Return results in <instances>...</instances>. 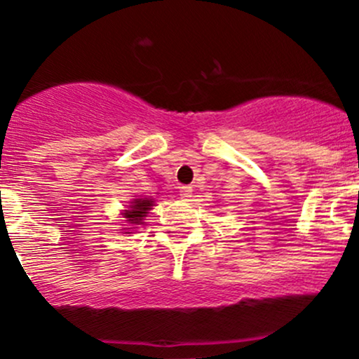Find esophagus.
Wrapping results in <instances>:
<instances>
[{
	"label": "esophagus",
	"instance_id": "34e87169",
	"mask_svg": "<svg viewBox=\"0 0 359 359\" xmlns=\"http://www.w3.org/2000/svg\"><path fill=\"white\" fill-rule=\"evenodd\" d=\"M180 189V198H184V199H189V198H192V187L191 186H180L179 187Z\"/></svg>",
	"mask_w": 359,
	"mask_h": 359
}]
</instances>
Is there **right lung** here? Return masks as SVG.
Listing matches in <instances>:
<instances>
[{
  "label": "right lung",
  "mask_w": 359,
  "mask_h": 359,
  "mask_svg": "<svg viewBox=\"0 0 359 359\" xmlns=\"http://www.w3.org/2000/svg\"><path fill=\"white\" fill-rule=\"evenodd\" d=\"M153 201L151 199H136L133 201V206H129L131 210L126 211V218H128L129 223H136L140 224L143 222V218L147 216V212L151 210Z\"/></svg>",
  "instance_id": "add662e5"
}]
</instances>
